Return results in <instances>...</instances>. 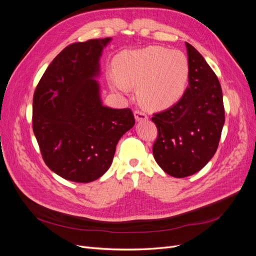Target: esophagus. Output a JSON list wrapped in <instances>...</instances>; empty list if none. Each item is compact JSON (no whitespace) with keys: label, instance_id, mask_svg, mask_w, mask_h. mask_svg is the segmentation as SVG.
Wrapping results in <instances>:
<instances>
[{"label":"esophagus","instance_id":"34e87169","mask_svg":"<svg viewBox=\"0 0 256 256\" xmlns=\"http://www.w3.org/2000/svg\"><path fill=\"white\" fill-rule=\"evenodd\" d=\"M134 118L136 122H146L147 120H148V118H147V115L142 112V111H134Z\"/></svg>","mask_w":256,"mask_h":256}]
</instances>
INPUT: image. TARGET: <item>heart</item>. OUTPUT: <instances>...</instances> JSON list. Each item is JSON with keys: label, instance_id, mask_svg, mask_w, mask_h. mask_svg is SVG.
Masks as SVG:
<instances>
[{"label": "heart", "instance_id": "heart-1", "mask_svg": "<svg viewBox=\"0 0 256 256\" xmlns=\"http://www.w3.org/2000/svg\"><path fill=\"white\" fill-rule=\"evenodd\" d=\"M112 88L127 92L136 88L138 98L150 110H164L184 95L189 62L182 51L160 46L120 53L114 60Z\"/></svg>", "mask_w": 256, "mask_h": 256}]
</instances>
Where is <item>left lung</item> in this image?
Listing matches in <instances>:
<instances>
[{"label":"left lung","mask_w":256,"mask_h":256,"mask_svg":"<svg viewBox=\"0 0 256 256\" xmlns=\"http://www.w3.org/2000/svg\"><path fill=\"white\" fill-rule=\"evenodd\" d=\"M186 47L189 86L176 104L152 118L158 129L154 158L166 174L177 178L194 174L208 164L224 125L220 82L200 53L188 42Z\"/></svg>","instance_id":"8db88e82"}]
</instances>
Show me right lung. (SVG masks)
Here are the masks:
<instances>
[{
    "instance_id": "right-lung-1",
    "label": "right lung",
    "mask_w": 256,
    "mask_h": 256,
    "mask_svg": "<svg viewBox=\"0 0 256 256\" xmlns=\"http://www.w3.org/2000/svg\"><path fill=\"white\" fill-rule=\"evenodd\" d=\"M112 40L68 46L44 72L33 100V131L42 158L58 176L90 182L112 164L120 138L134 126L129 109L102 104L100 58Z\"/></svg>"
}]
</instances>
